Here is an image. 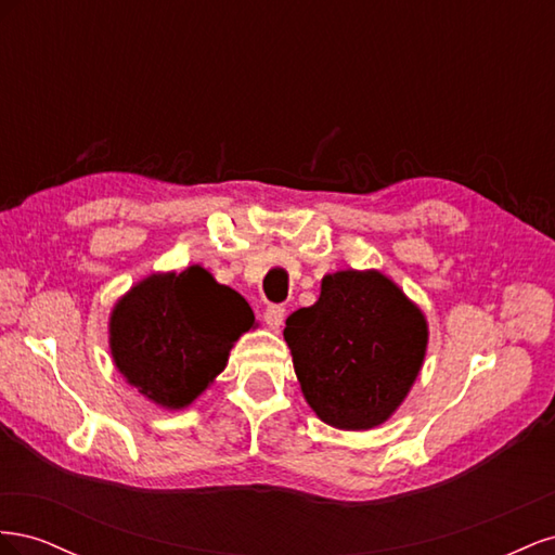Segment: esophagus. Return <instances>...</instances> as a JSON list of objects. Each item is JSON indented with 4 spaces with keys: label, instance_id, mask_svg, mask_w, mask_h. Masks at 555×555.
Masks as SVG:
<instances>
[{
    "label": "esophagus",
    "instance_id": "esophagus-1",
    "mask_svg": "<svg viewBox=\"0 0 555 555\" xmlns=\"http://www.w3.org/2000/svg\"><path fill=\"white\" fill-rule=\"evenodd\" d=\"M263 322H266L268 328L278 331L282 326V322H284V308L282 306H268L263 310Z\"/></svg>",
    "mask_w": 555,
    "mask_h": 555
}]
</instances>
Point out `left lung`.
<instances>
[{
    "instance_id": "obj_1",
    "label": "left lung",
    "mask_w": 555,
    "mask_h": 555,
    "mask_svg": "<svg viewBox=\"0 0 555 555\" xmlns=\"http://www.w3.org/2000/svg\"><path fill=\"white\" fill-rule=\"evenodd\" d=\"M300 389L317 416L343 430L389 418L418 375L426 319L377 271H340L322 280L312 308L284 328Z\"/></svg>"
}]
</instances>
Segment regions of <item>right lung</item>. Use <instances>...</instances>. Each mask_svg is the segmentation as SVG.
<instances>
[{"label": "right lung", "mask_w": 555, "mask_h": 555, "mask_svg": "<svg viewBox=\"0 0 555 555\" xmlns=\"http://www.w3.org/2000/svg\"><path fill=\"white\" fill-rule=\"evenodd\" d=\"M255 326L247 300L201 266L139 282L111 317L117 371L157 405L180 410L224 371L229 349Z\"/></svg>", "instance_id": "1"}]
</instances>
